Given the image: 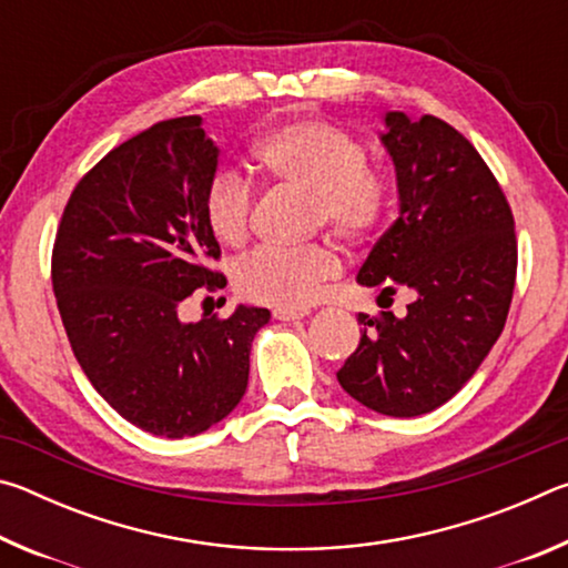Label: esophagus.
Segmentation results:
<instances>
[{
	"label": "esophagus",
	"instance_id": "esophagus-1",
	"mask_svg": "<svg viewBox=\"0 0 568 568\" xmlns=\"http://www.w3.org/2000/svg\"><path fill=\"white\" fill-rule=\"evenodd\" d=\"M305 315H307V311H273V318L283 321V323L301 321V318H305Z\"/></svg>",
	"mask_w": 568,
	"mask_h": 568
}]
</instances>
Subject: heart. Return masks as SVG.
Masks as SVG:
<instances>
[{"mask_svg":"<svg viewBox=\"0 0 568 568\" xmlns=\"http://www.w3.org/2000/svg\"><path fill=\"white\" fill-rule=\"evenodd\" d=\"M255 170L277 185L311 195L313 225H323L345 243H361L378 227L386 207V187L368 170L365 150L348 132L318 120L275 124L250 150ZM255 192L233 170H217L203 197L210 233L223 245H240L247 237ZM341 273L331 247L255 250L233 271L235 291L245 301L305 311L318 301L323 285Z\"/></svg>","mask_w":568,"mask_h":568,"instance_id":"1","label":"heart"}]
</instances>
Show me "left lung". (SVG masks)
Wrapping results in <instances>:
<instances>
[{"label":"left lung","mask_w":568,"mask_h":568,"mask_svg":"<svg viewBox=\"0 0 568 568\" xmlns=\"http://www.w3.org/2000/svg\"><path fill=\"white\" fill-rule=\"evenodd\" d=\"M383 148L396 168L398 220L373 245L358 283L406 313L365 325L338 383L393 418L436 410L466 386L504 331L516 283L514 215L494 172L448 122L386 112Z\"/></svg>","instance_id":"8db88e82"}]
</instances>
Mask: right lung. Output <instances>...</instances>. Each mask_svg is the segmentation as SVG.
Wrapping results in <instances>:
<instances>
[{"label": "right lung", "instance_id": "1", "mask_svg": "<svg viewBox=\"0 0 568 568\" xmlns=\"http://www.w3.org/2000/svg\"><path fill=\"white\" fill-rule=\"evenodd\" d=\"M220 150L200 114L152 124L108 152L72 190L52 250L67 338L94 390L152 436H197L245 396L250 345L267 307L182 323L220 245L203 197Z\"/></svg>", "mask_w": 568, "mask_h": 568}]
</instances>
